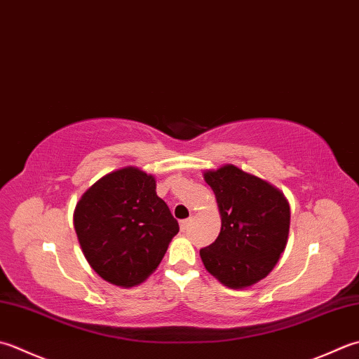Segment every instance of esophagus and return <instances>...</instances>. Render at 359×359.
Here are the masks:
<instances>
[{
    "mask_svg": "<svg viewBox=\"0 0 359 359\" xmlns=\"http://www.w3.org/2000/svg\"><path fill=\"white\" fill-rule=\"evenodd\" d=\"M191 221H193V217H188V219L180 221V229H182V231H185V230L188 229V226H189V224H191Z\"/></svg>",
    "mask_w": 359,
    "mask_h": 359,
    "instance_id": "esophagus-1",
    "label": "esophagus"
}]
</instances>
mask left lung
<instances>
[{
	"label": "left lung",
	"mask_w": 359,
	"mask_h": 359,
	"mask_svg": "<svg viewBox=\"0 0 359 359\" xmlns=\"http://www.w3.org/2000/svg\"><path fill=\"white\" fill-rule=\"evenodd\" d=\"M221 213V231L201 249L205 269L222 285L241 290L263 280L283 254L290 235V203L278 188L224 165L203 172Z\"/></svg>",
	"instance_id": "obj_1"
}]
</instances>
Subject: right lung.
Here are the masks:
<instances>
[{
  "mask_svg": "<svg viewBox=\"0 0 359 359\" xmlns=\"http://www.w3.org/2000/svg\"><path fill=\"white\" fill-rule=\"evenodd\" d=\"M73 219L88 264L109 283L123 287L144 282L179 231L156 193V177L133 166L95 182L77 202Z\"/></svg>",
  "mask_w": 359,
  "mask_h": 359,
  "instance_id": "right-lung-1",
  "label": "right lung"
}]
</instances>
